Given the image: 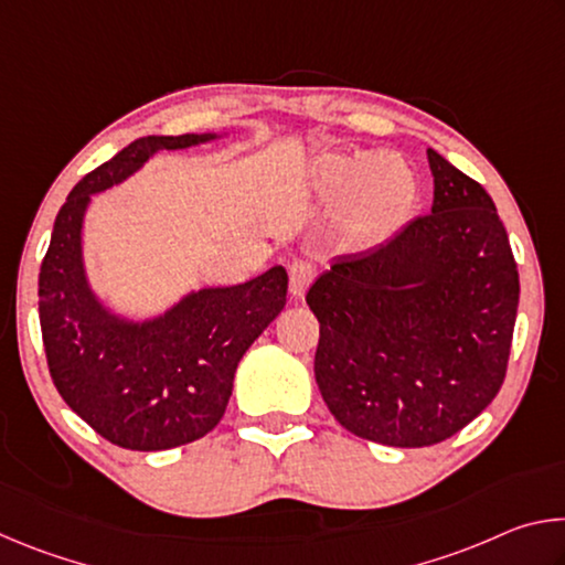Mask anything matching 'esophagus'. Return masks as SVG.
I'll list each match as a JSON object with an SVG mask.
<instances>
[{"mask_svg": "<svg viewBox=\"0 0 565 565\" xmlns=\"http://www.w3.org/2000/svg\"><path fill=\"white\" fill-rule=\"evenodd\" d=\"M313 276H317V269H313V264L309 262H294L289 266V291L291 296H296V299H301V296L306 294V289H309Z\"/></svg>", "mask_w": 565, "mask_h": 565, "instance_id": "esophagus-1", "label": "esophagus"}]
</instances>
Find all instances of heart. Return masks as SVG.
<instances>
[{"label":"heart","instance_id":"b5f03b06","mask_svg":"<svg viewBox=\"0 0 565 565\" xmlns=\"http://www.w3.org/2000/svg\"><path fill=\"white\" fill-rule=\"evenodd\" d=\"M311 184L327 204L339 202V232L351 246H374L388 238L414 212L418 181L404 159L371 154L359 164L349 157H321Z\"/></svg>","mask_w":565,"mask_h":565}]
</instances>
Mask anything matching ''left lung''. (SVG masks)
<instances>
[{
    "mask_svg": "<svg viewBox=\"0 0 565 565\" xmlns=\"http://www.w3.org/2000/svg\"><path fill=\"white\" fill-rule=\"evenodd\" d=\"M426 154L431 214L341 256L306 294L321 323L313 374L333 418L396 448L441 444L495 398L521 291L489 191Z\"/></svg>",
    "mask_w": 565,
    "mask_h": 565,
    "instance_id": "obj_1",
    "label": "left lung"
}]
</instances>
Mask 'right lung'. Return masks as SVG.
<instances>
[{
    "mask_svg": "<svg viewBox=\"0 0 565 565\" xmlns=\"http://www.w3.org/2000/svg\"><path fill=\"white\" fill-rule=\"evenodd\" d=\"M209 139L216 134L141 137L89 171L56 214L40 269V323L54 386L94 431L129 451H167L212 431L238 361L286 303L284 266L246 284L189 294L141 323L114 317L89 289L82 224L92 194L131 177L159 149Z\"/></svg>",
    "mask_w": 565,
    "mask_h": 565,
    "instance_id": "obj_1",
    "label": "right lung"
}]
</instances>
